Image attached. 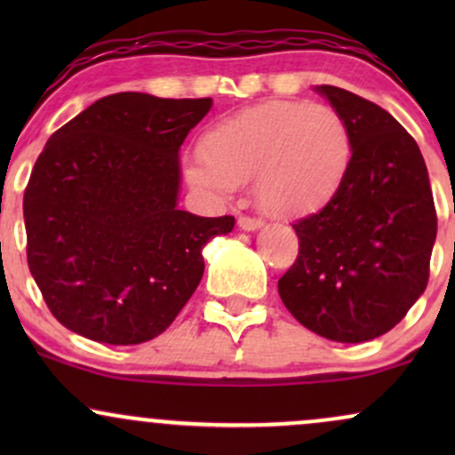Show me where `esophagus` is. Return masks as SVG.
Here are the masks:
<instances>
[{"mask_svg":"<svg viewBox=\"0 0 455 455\" xmlns=\"http://www.w3.org/2000/svg\"><path fill=\"white\" fill-rule=\"evenodd\" d=\"M237 224H239V228H242V231H259V228L263 227V222L257 220V218H245V216L239 218Z\"/></svg>","mask_w":455,"mask_h":455,"instance_id":"obj_1","label":"esophagus"}]
</instances>
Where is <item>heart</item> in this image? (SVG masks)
<instances>
[{"label":"heart","instance_id":"obj_1","mask_svg":"<svg viewBox=\"0 0 455 455\" xmlns=\"http://www.w3.org/2000/svg\"><path fill=\"white\" fill-rule=\"evenodd\" d=\"M198 156L201 162L184 166L192 188L224 198L252 180L260 210L293 220L321 212L342 190L353 137L347 119L329 104L269 100L212 126Z\"/></svg>","mask_w":455,"mask_h":455}]
</instances>
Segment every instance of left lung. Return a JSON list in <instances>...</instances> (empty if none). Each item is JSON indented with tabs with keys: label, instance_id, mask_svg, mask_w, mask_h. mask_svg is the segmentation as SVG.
<instances>
[{
	"label": "left lung",
	"instance_id": "1",
	"mask_svg": "<svg viewBox=\"0 0 455 455\" xmlns=\"http://www.w3.org/2000/svg\"><path fill=\"white\" fill-rule=\"evenodd\" d=\"M315 90L347 119L353 162L338 196L293 224L299 254L278 293L318 336L368 342L398 325L426 291L435 198L415 139L385 108L340 87Z\"/></svg>",
	"mask_w": 455,
	"mask_h": 455
}]
</instances>
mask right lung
Returning a JSON list of instances; mask_svg holds the SVG:
<instances>
[{
  "label": "right lung",
  "instance_id": "obj_1",
  "mask_svg": "<svg viewBox=\"0 0 455 455\" xmlns=\"http://www.w3.org/2000/svg\"><path fill=\"white\" fill-rule=\"evenodd\" d=\"M212 98H100L46 140L23 196L29 271L61 325L93 342L160 336L235 218L177 207L180 148Z\"/></svg>",
  "mask_w": 455,
  "mask_h": 455
}]
</instances>
